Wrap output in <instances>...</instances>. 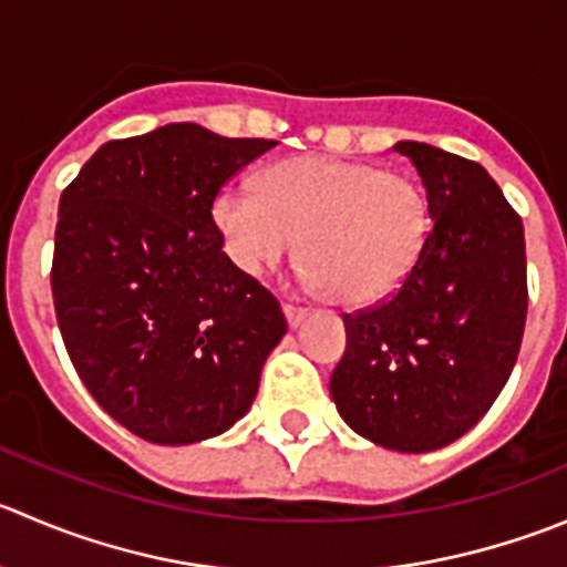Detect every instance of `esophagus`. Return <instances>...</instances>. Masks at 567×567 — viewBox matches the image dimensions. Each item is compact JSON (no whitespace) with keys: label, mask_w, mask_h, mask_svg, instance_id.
Instances as JSON below:
<instances>
[{"label":"esophagus","mask_w":567,"mask_h":567,"mask_svg":"<svg viewBox=\"0 0 567 567\" xmlns=\"http://www.w3.org/2000/svg\"><path fill=\"white\" fill-rule=\"evenodd\" d=\"M282 310H285V318H288L290 327H299V323L305 321V316H307V307L293 305V301H285Z\"/></svg>","instance_id":"esophagus-1"}]
</instances>
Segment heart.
<instances>
[{
  "instance_id": "obj_1",
  "label": "heart",
  "mask_w": 567,
  "mask_h": 567,
  "mask_svg": "<svg viewBox=\"0 0 567 567\" xmlns=\"http://www.w3.org/2000/svg\"><path fill=\"white\" fill-rule=\"evenodd\" d=\"M224 251L262 274L293 251L305 279L343 307H371L401 288L430 238L421 185L373 163L293 157L268 168L260 194L224 185L213 202Z\"/></svg>"
}]
</instances>
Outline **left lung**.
<instances>
[{"instance_id":"1","label":"left lung","mask_w":567,"mask_h":567,"mask_svg":"<svg viewBox=\"0 0 567 567\" xmlns=\"http://www.w3.org/2000/svg\"><path fill=\"white\" fill-rule=\"evenodd\" d=\"M393 150L426 188L430 238L393 296L343 316L329 393L357 435L421 454L463 437L507 384L529 301L526 246L480 163L417 141Z\"/></svg>"}]
</instances>
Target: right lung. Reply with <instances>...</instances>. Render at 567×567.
<instances>
[{"label":"right lung","instance_id":"obj_1","mask_svg":"<svg viewBox=\"0 0 567 567\" xmlns=\"http://www.w3.org/2000/svg\"><path fill=\"white\" fill-rule=\"evenodd\" d=\"M271 146L166 124L99 146L60 196V334L87 393L132 435L188 446L227 432L288 332L213 221L218 190Z\"/></svg>","mask_w":567,"mask_h":567}]
</instances>
